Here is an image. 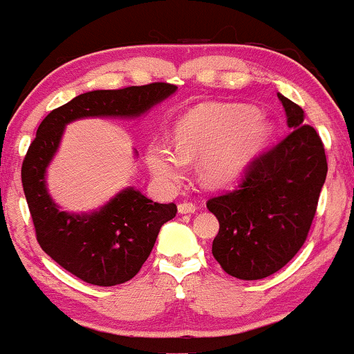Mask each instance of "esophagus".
<instances>
[{
  "instance_id": "1",
  "label": "esophagus",
  "mask_w": 354,
  "mask_h": 354,
  "mask_svg": "<svg viewBox=\"0 0 354 354\" xmlns=\"http://www.w3.org/2000/svg\"><path fill=\"white\" fill-rule=\"evenodd\" d=\"M198 206L194 205V203H189V201H183L178 205V211H180L181 214H186V213H196Z\"/></svg>"
}]
</instances>
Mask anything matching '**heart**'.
<instances>
[{
	"label": "heart",
	"instance_id": "b5f03b06",
	"mask_svg": "<svg viewBox=\"0 0 354 354\" xmlns=\"http://www.w3.org/2000/svg\"><path fill=\"white\" fill-rule=\"evenodd\" d=\"M273 126L248 104H203L174 126V146L153 141L148 165L161 180L176 183L185 176L188 160L203 158L201 173L209 183L233 180L265 146Z\"/></svg>",
	"mask_w": 354,
	"mask_h": 354
}]
</instances>
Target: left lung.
<instances>
[{
    "mask_svg": "<svg viewBox=\"0 0 354 354\" xmlns=\"http://www.w3.org/2000/svg\"><path fill=\"white\" fill-rule=\"evenodd\" d=\"M291 131L254 156L233 189L206 206L219 221L213 256L239 279H263L301 250L318 208L328 163L323 141L304 111L278 95Z\"/></svg>",
    "mask_w": 354,
    "mask_h": 354,
    "instance_id": "8db88e82",
    "label": "left lung"
}]
</instances>
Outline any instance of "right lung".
Instances as JSON below:
<instances>
[{
  "label": "right lung",
  "mask_w": 354,
  "mask_h": 354,
  "mask_svg": "<svg viewBox=\"0 0 354 354\" xmlns=\"http://www.w3.org/2000/svg\"><path fill=\"white\" fill-rule=\"evenodd\" d=\"M174 91V84L149 83L83 93L53 109L39 124L21 166L24 196L41 250L76 278L96 286L129 281L148 259L161 226L176 216L178 208L128 188L96 213L59 211L44 188V171L58 149L64 124L86 116H140Z\"/></svg>",
  "instance_id": "add662e5"
}]
</instances>
